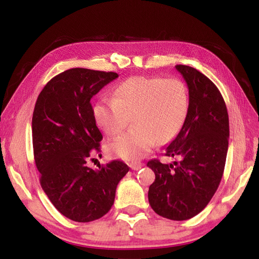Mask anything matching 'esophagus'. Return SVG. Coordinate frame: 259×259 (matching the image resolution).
<instances>
[{"label":"esophagus","mask_w":259,"mask_h":259,"mask_svg":"<svg viewBox=\"0 0 259 259\" xmlns=\"http://www.w3.org/2000/svg\"><path fill=\"white\" fill-rule=\"evenodd\" d=\"M143 165H144L143 163H140V162H138V163H131L130 164V168L133 169V170H139Z\"/></svg>","instance_id":"1"}]
</instances>
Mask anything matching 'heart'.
Returning <instances> with one entry per match:
<instances>
[{
    "mask_svg": "<svg viewBox=\"0 0 259 259\" xmlns=\"http://www.w3.org/2000/svg\"><path fill=\"white\" fill-rule=\"evenodd\" d=\"M190 111V95L177 77L135 76L122 82L112 98L95 105L97 124L109 136L121 133L134 119L135 129L108 144L112 156L126 161L145 157L157 143H168L179 134Z\"/></svg>",
    "mask_w": 259,
    "mask_h": 259,
    "instance_id": "obj_1",
    "label": "heart"
}]
</instances>
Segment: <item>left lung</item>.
Returning <instances> with one entry per match:
<instances>
[{
  "mask_svg": "<svg viewBox=\"0 0 259 259\" xmlns=\"http://www.w3.org/2000/svg\"><path fill=\"white\" fill-rule=\"evenodd\" d=\"M187 83L190 111L165 155L179 161L151 160L155 174L148 190L152 209L171 221H186L207 207L222 181L229 148V114L218 88L198 69L176 65Z\"/></svg>",
  "mask_w": 259,
  "mask_h": 259,
  "instance_id": "obj_1",
  "label": "left lung"
}]
</instances>
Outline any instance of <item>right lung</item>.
<instances>
[{
  "mask_svg": "<svg viewBox=\"0 0 259 259\" xmlns=\"http://www.w3.org/2000/svg\"><path fill=\"white\" fill-rule=\"evenodd\" d=\"M119 76L114 72L71 68L47 83L35 104L32 134L35 164L51 203L74 222L106 214L116 186L129 166L114 160L94 170L87 165L100 152L103 135L90 100Z\"/></svg>",
  "mask_w": 259,
  "mask_h": 259,
  "instance_id": "1",
  "label": "right lung"
}]
</instances>
